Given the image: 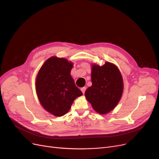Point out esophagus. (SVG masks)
Here are the masks:
<instances>
[{"mask_svg": "<svg viewBox=\"0 0 159 159\" xmlns=\"http://www.w3.org/2000/svg\"><path fill=\"white\" fill-rule=\"evenodd\" d=\"M85 89H86V88H85V87H84V88H81V91H82V93L84 94L85 93Z\"/></svg>", "mask_w": 159, "mask_h": 159, "instance_id": "1", "label": "esophagus"}]
</instances>
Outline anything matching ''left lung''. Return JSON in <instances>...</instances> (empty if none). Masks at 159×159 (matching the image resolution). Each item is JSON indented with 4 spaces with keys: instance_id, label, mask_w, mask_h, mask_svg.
I'll return each instance as SVG.
<instances>
[{
    "instance_id": "1",
    "label": "left lung",
    "mask_w": 159,
    "mask_h": 159,
    "mask_svg": "<svg viewBox=\"0 0 159 159\" xmlns=\"http://www.w3.org/2000/svg\"><path fill=\"white\" fill-rule=\"evenodd\" d=\"M92 85L86 89L85 98L93 109L100 114L113 110L121 98L123 81L117 67L110 62L91 68Z\"/></svg>"
}]
</instances>
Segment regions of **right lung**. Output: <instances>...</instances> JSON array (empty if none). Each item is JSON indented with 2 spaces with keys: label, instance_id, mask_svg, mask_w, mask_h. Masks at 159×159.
Listing matches in <instances>:
<instances>
[{
  "label": "right lung",
  "instance_id": "1",
  "mask_svg": "<svg viewBox=\"0 0 159 159\" xmlns=\"http://www.w3.org/2000/svg\"><path fill=\"white\" fill-rule=\"evenodd\" d=\"M73 64L53 56L38 71L36 89L42 107L53 115L63 116L69 111L75 98L82 95L70 75Z\"/></svg>",
  "mask_w": 159,
  "mask_h": 159
}]
</instances>
